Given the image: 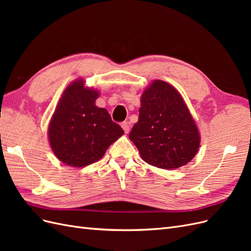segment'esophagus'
I'll use <instances>...</instances> for the list:
<instances>
[{
	"instance_id": "34e87169",
	"label": "esophagus",
	"mask_w": 251,
	"mask_h": 251,
	"mask_svg": "<svg viewBox=\"0 0 251 251\" xmlns=\"http://www.w3.org/2000/svg\"><path fill=\"white\" fill-rule=\"evenodd\" d=\"M121 126H123V128H124V131H125L126 134H127L128 132H130V124H128L127 121H125V123L121 124Z\"/></svg>"
}]
</instances>
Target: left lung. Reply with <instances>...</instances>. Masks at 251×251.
Masks as SVG:
<instances>
[{
	"instance_id": "left-lung-1",
	"label": "left lung",
	"mask_w": 251,
	"mask_h": 251,
	"mask_svg": "<svg viewBox=\"0 0 251 251\" xmlns=\"http://www.w3.org/2000/svg\"><path fill=\"white\" fill-rule=\"evenodd\" d=\"M140 101L138 123L128 138L142 160L163 170L187 164L198 153L200 133L183 97L169 82L156 79Z\"/></svg>"
}]
</instances>
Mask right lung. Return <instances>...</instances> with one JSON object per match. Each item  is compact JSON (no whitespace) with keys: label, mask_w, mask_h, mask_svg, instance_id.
Segmentation results:
<instances>
[{"label":"right lung","mask_w":251,"mask_h":251,"mask_svg":"<svg viewBox=\"0 0 251 251\" xmlns=\"http://www.w3.org/2000/svg\"><path fill=\"white\" fill-rule=\"evenodd\" d=\"M100 92L79 78L66 88L53 113L48 138L58 160L83 168L100 160L105 151L124 135L109 112L96 107Z\"/></svg>","instance_id":"right-lung-1"}]
</instances>
